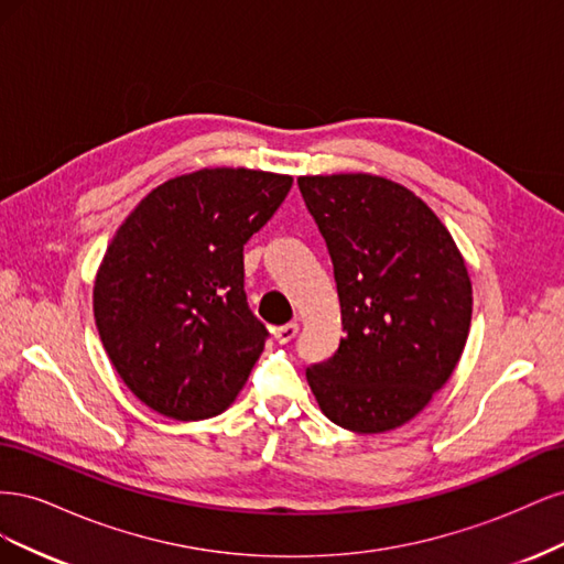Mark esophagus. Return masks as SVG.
<instances>
[{"label": "esophagus", "instance_id": "obj_1", "mask_svg": "<svg viewBox=\"0 0 564 564\" xmlns=\"http://www.w3.org/2000/svg\"><path fill=\"white\" fill-rule=\"evenodd\" d=\"M296 334H299V322H289V324H282V327L272 329V336H275L278 344H289Z\"/></svg>", "mask_w": 564, "mask_h": 564}]
</instances>
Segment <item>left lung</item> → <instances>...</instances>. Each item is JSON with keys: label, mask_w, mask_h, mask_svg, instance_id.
<instances>
[{"label": "left lung", "mask_w": 564, "mask_h": 564, "mask_svg": "<svg viewBox=\"0 0 564 564\" xmlns=\"http://www.w3.org/2000/svg\"><path fill=\"white\" fill-rule=\"evenodd\" d=\"M327 242L344 338L305 369L322 414L352 433L412 421L464 352L473 286L445 224L404 185L371 174L301 176Z\"/></svg>", "instance_id": "8db88e82"}]
</instances>
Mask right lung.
<instances>
[{
  "instance_id": "add662e5",
  "label": "right lung",
  "mask_w": 564,
  "mask_h": 564,
  "mask_svg": "<svg viewBox=\"0 0 564 564\" xmlns=\"http://www.w3.org/2000/svg\"><path fill=\"white\" fill-rule=\"evenodd\" d=\"M294 178L216 166L150 191L106 249L94 317L127 388L158 414L212 419L235 402L268 332L245 294V245Z\"/></svg>"
}]
</instances>
